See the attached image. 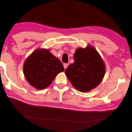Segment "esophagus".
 <instances>
[{"label": "esophagus", "instance_id": "obj_1", "mask_svg": "<svg viewBox=\"0 0 132 132\" xmlns=\"http://www.w3.org/2000/svg\"><path fill=\"white\" fill-rule=\"evenodd\" d=\"M63 66H64V69H66V68H68V63H64V64H63Z\"/></svg>", "mask_w": 132, "mask_h": 132}]
</instances>
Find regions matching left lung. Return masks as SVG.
Returning a JSON list of instances; mask_svg holds the SVG:
<instances>
[{"instance_id":"left-lung-1","label":"left lung","mask_w":132,"mask_h":132,"mask_svg":"<svg viewBox=\"0 0 132 132\" xmlns=\"http://www.w3.org/2000/svg\"><path fill=\"white\" fill-rule=\"evenodd\" d=\"M74 63L65 71L71 84L80 92L86 93L101 83L105 74V64L97 50L91 45L78 47Z\"/></svg>"}]
</instances>
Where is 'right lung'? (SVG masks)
I'll return each instance as SVG.
<instances>
[{
	"instance_id": "obj_1",
	"label": "right lung",
	"mask_w": 132,
	"mask_h": 132,
	"mask_svg": "<svg viewBox=\"0 0 132 132\" xmlns=\"http://www.w3.org/2000/svg\"><path fill=\"white\" fill-rule=\"evenodd\" d=\"M64 71L58 58L44 48H38L26 58L23 71L26 80L37 89H44L51 84L59 73Z\"/></svg>"
}]
</instances>
